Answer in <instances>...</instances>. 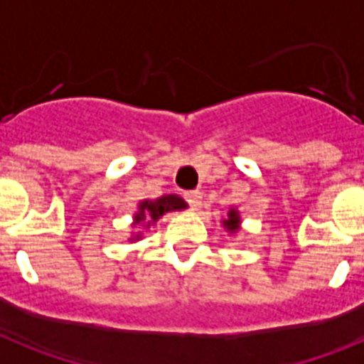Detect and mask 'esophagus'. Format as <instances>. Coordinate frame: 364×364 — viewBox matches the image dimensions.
I'll return each instance as SVG.
<instances>
[{
	"label": "esophagus",
	"instance_id": "obj_1",
	"mask_svg": "<svg viewBox=\"0 0 364 364\" xmlns=\"http://www.w3.org/2000/svg\"><path fill=\"white\" fill-rule=\"evenodd\" d=\"M186 200L189 203V206L193 210H199L200 200H203V193H200L199 189H195V191H186Z\"/></svg>",
	"mask_w": 364,
	"mask_h": 364
}]
</instances>
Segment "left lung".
<instances>
[{
	"label": "left lung",
	"mask_w": 364,
	"mask_h": 364,
	"mask_svg": "<svg viewBox=\"0 0 364 364\" xmlns=\"http://www.w3.org/2000/svg\"><path fill=\"white\" fill-rule=\"evenodd\" d=\"M221 225H223V229L227 230V232L230 234V236H234V234L238 232L240 227H242V218H240V210L238 208H230L229 214H227V218L221 219Z\"/></svg>",
	"instance_id": "obj_1"
}]
</instances>
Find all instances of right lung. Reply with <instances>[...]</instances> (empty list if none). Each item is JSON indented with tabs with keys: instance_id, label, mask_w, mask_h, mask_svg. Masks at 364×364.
<instances>
[{
	"instance_id": "add662e5",
	"label": "right lung",
	"mask_w": 364,
	"mask_h": 364,
	"mask_svg": "<svg viewBox=\"0 0 364 364\" xmlns=\"http://www.w3.org/2000/svg\"><path fill=\"white\" fill-rule=\"evenodd\" d=\"M186 208H188V203L176 193H165L158 197V199L139 200L137 210L134 212V218H132V229H137V232H132L128 236V242H139V240H143V232L149 230L152 225H156L158 219L164 218L169 212H180V210ZM139 228L144 230L139 231Z\"/></svg>"
}]
</instances>
